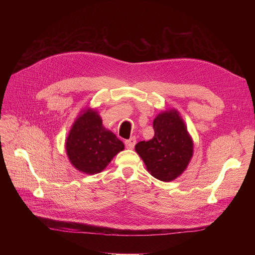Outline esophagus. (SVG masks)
Segmentation results:
<instances>
[{"mask_svg": "<svg viewBox=\"0 0 255 255\" xmlns=\"http://www.w3.org/2000/svg\"><path fill=\"white\" fill-rule=\"evenodd\" d=\"M136 144V138L135 137H130L129 139L126 140V146L127 149H133Z\"/></svg>", "mask_w": 255, "mask_h": 255, "instance_id": "34e87169", "label": "esophagus"}]
</instances>
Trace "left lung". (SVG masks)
I'll list each match as a JSON object with an SVG mask.
<instances>
[{
  "label": "left lung",
  "mask_w": 255,
  "mask_h": 255,
  "mask_svg": "<svg viewBox=\"0 0 255 255\" xmlns=\"http://www.w3.org/2000/svg\"><path fill=\"white\" fill-rule=\"evenodd\" d=\"M153 128L152 139L139 141L135 150L152 176L171 182L186 170L194 155V141L175 109L157 114Z\"/></svg>",
  "instance_id": "left-lung-1"
}]
</instances>
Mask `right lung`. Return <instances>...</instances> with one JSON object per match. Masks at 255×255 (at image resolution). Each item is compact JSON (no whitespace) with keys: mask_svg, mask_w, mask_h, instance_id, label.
Here are the masks:
<instances>
[{"mask_svg":"<svg viewBox=\"0 0 255 255\" xmlns=\"http://www.w3.org/2000/svg\"><path fill=\"white\" fill-rule=\"evenodd\" d=\"M65 148L76 170L91 175L103 171L125 144L103 126L97 110L86 107L74 120Z\"/></svg>","mask_w":255,"mask_h":255,"instance_id":"1","label":"right lung"}]
</instances>
